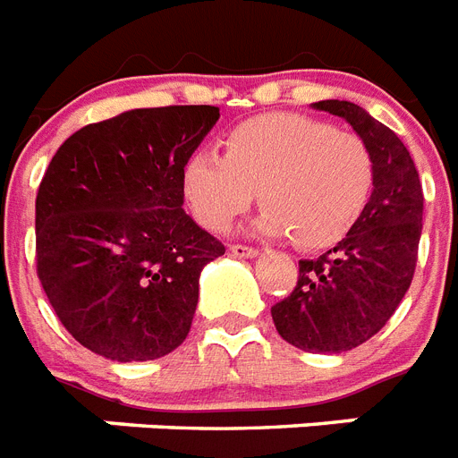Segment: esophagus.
<instances>
[{
  "instance_id": "34e87169",
  "label": "esophagus",
  "mask_w": 458,
  "mask_h": 458,
  "mask_svg": "<svg viewBox=\"0 0 458 458\" xmlns=\"http://www.w3.org/2000/svg\"><path fill=\"white\" fill-rule=\"evenodd\" d=\"M229 250H232V255L245 257V259H252V257L259 255V250H257V248H252V245H241V243L232 245Z\"/></svg>"
}]
</instances>
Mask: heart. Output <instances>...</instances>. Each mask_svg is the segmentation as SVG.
I'll return each mask as SVG.
<instances>
[{"instance_id":"b5f03b06","label":"heart","mask_w":458,"mask_h":458,"mask_svg":"<svg viewBox=\"0 0 458 458\" xmlns=\"http://www.w3.org/2000/svg\"><path fill=\"white\" fill-rule=\"evenodd\" d=\"M374 157L360 135L294 112L238 123L225 157L194 152L184 161V199L210 232H226L255 201L257 229L323 250L349 236L374 191Z\"/></svg>"}]
</instances>
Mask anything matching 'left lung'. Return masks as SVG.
Wrapping results in <instances>:
<instances>
[{
    "label": "left lung",
    "mask_w": 458,
    "mask_h": 458,
    "mask_svg": "<svg viewBox=\"0 0 458 458\" xmlns=\"http://www.w3.org/2000/svg\"><path fill=\"white\" fill-rule=\"evenodd\" d=\"M313 107L346 119L368 142L374 191L349 236L316 259H300L297 285L271 306V318L297 349L342 353L374 337L410 290L424 191L417 165L391 128L349 100H320Z\"/></svg>",
    "instance_id": "1"
}]
</instances>
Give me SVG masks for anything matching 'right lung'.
Wrapping results in <instances>:
<instances>
[{"mask_svg":"<svg viewBox=\"0 0 458 458\" xmlns=\"http://www.w3.org/2000/svg\"><path fill=\"white\" fill-rule=\"evenodd\" d=\"M220 107L131 109L60 145L37 191V276L65 330L116 362L187 339L225 245L182 210V168Z\"/></svg>","mask_w":458,"mask_h":458,"instance_id":"right-lung-1","label":"right lung"}]
</instances>
